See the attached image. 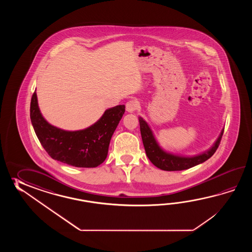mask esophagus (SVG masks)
<instances>
[{
  "label": "esophagus",
  "instance_id": "34e87169",
  "mask_svg": "<svg viewBox=\"0 0 252 252\" xmlns=\"http://www.w3.org/2000/svg\"><path fill=\"white\" fill-rule=\"evenodd\" d=\"M138 108V103L136 101L133 100H129L126 103V111L128 113H133L134 111H136Z\"/></svg>",
  "mask_w": 252,
  "mask_h": 252
}]
</instances>
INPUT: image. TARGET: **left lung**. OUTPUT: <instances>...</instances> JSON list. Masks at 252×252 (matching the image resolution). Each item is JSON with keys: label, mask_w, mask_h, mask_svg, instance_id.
<instances>
[{"label": "left lung", "mask_w": 252, "mask_h": 252, "mask_svg": "<svg viewBox=\"0 0 252 252\" xmlns=\"http://www.w3.org/2000/svg\"><path fill=\"white\" fill-rule=\"evenodd\" d=\"M139 122L141 138H142L147 157L149 158V159L151 161V163L154 166L165 171L185 170L190 167L197 166L201 163H204V161L209 159L218 149L222 134H223V130H224V128H222L218 139H216V141L212 146V148H210V150L199 155L184 157V156L174 155L163 150L158 143L157 139L154 137V134L150 128L149 124L145 122L144 119L139 117Z\"/></svg>", "instance_id": "obj_1"}]
</instances>
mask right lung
I'll use <instances>...</instances> for the list:
<instances>
[{"label": "right lung", "instance_id": "right-lung-1", "mask_svg": "<svg viewBox=\"0 0 252 252\" xmlns=\"http://www.w3.org/2000/svg\"><path fill=\"white\" fill-rule=\"evenodd\" d=\"M125 112V105L107 109L90 127L69 131L48 124L38 108L37 94L31 102V120L43 148L55 160L76 167H96L107 158L109 144Z\"/></svg>", "mask_w": 252, "mask_h": 252}]
</instances>
